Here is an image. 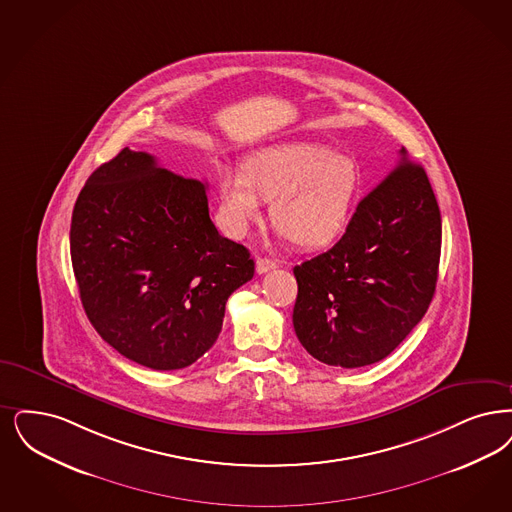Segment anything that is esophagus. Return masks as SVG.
<instances>
[{
  "mask_svg": "<svg viewBox=\"0 0 512 512\" xmlns=\"http://www.w3.org/2000/svg\"><path fill=\"white\" fill-rule=\"evenodd\" d=\"M276 266H278V263H276L274 259H268V257H259V259H257V272H259V274L270 272V270H274Z\"/></svg>",
  "mask_w": 512,
  "mask_h": 512,
  "instance_id": "1",
  "label": "esophagus"
}]
</instances>
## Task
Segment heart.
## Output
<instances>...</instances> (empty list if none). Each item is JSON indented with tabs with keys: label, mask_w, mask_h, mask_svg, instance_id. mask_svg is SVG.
<instances>
[{
	"label": "heart",
	"mask_w": 512,
	"mask_h": 512,
	"mask_svg": "<svg viewBox=\"0 0 512 512\" xmlns=\"http://www.w3.org/2000/svg\"><path fill=\"white\" fill-rule=\"evenodd\" d=\"M219 221L242 238L270 204L272 223L297 246L331 244L348 223L360 190L352 158L314 143H282L253 152L242 171L221 165L215 175Z\"/></svg>",
	"instance_id": "obj_1"
}]
</instances>
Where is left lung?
<instances>
[{
  "label": "left lung",
  "mask_w": 512,
  "mask_h": 512,
  "mask_svg": "<svg viewBox=\"0 0 512 512\" xmlns=\"http://www.w3.org/2000/svg\"><path fill=\"white\" fill-rule=\"evenodd\" d=\"M358 204L343 238L293 268V328L316 360L362 368L387 358L429 308L440 263L442 217L429 177L408 162Z\"/></svg>",
  "instance_id": "obj_1"
}]
</instances>
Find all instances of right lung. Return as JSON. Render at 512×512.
Listing matches in <instances>:
<instances>
[{
    "label": "right lung",
    "instance_id": "1",
    "mask_svg": "<svg viewBox=\"0 0 512 512\" xmlns=\"http://www.w3.org/2000/svg\"><path fill=\"white\" fill-rule=\"evenodd\" d=\"M205 188L123 148L74 205L70 255L85 314L144 368L181 369L204 356L228 297L253 278L249 251L209 219Z\"/></svg>",
    "mask_w": 512,
    "mask_h": 512
}]
</instances>
